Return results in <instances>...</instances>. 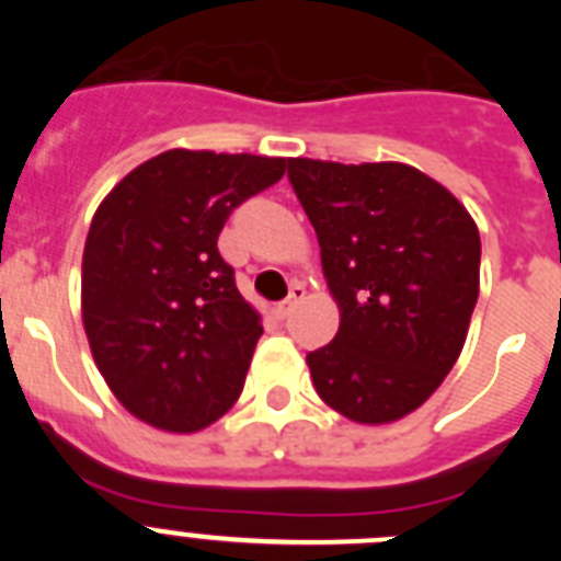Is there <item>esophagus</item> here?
Returning <instances> with one entry per match:
<instances>
[{"label":"esophagus","mask_w":561,"mask_h":561,"mask_svg":"<svg viewBox=\"0 0 561 561\" xmlns=\"http://www.w3.org/2000/svg\"><path fill=\"white\" fill-rule=\"evenodd\" d=\"M304 300H306V286L304 284H291L289 297H286L280 306H275V314L280 317V320H286V317H289L291 311L297 309V304H304Z\"/></svg>","instance_id":"1"}]
</instances>
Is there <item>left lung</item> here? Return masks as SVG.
Here are the masks:
<instances>
[{
	"mask_svg": "<svg viewBox=\"0 0 561 561\" xmlns=\"http://www.w3.org/2000/svg\"><path fill=\"white\" fill-rule=\"evenodd\" d=\"M320 241L340 331L306 356L320 399L356 424H390L438 390L480 291V232L440 182L404 162L289 160Z\"/></svg>",
	"mask_w": 561,
	"mask_h": 561,
	"instance_id": "1",
	"label": "left lung"
}]
</instances>
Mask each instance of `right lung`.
Segmentation results:
<instances>
[{
    "label": "right lung",
    "mask_w": 561,
    "mask_h": 561,
    "mask_svg": "<svg viewBox=\"0 0 561 561\" xmlns=\"http://www.w3.org/2000/svg\"><path fill=\"white\" fill-rule=\"evenodd\" d=\"M284 171V157L171 148L98 207L83 331L108 390L151 427L196 433L241 396L264 325L216 244L230 213Z\"/></svg>",
    "instance_id": "obj_1"
}]
</instances>
